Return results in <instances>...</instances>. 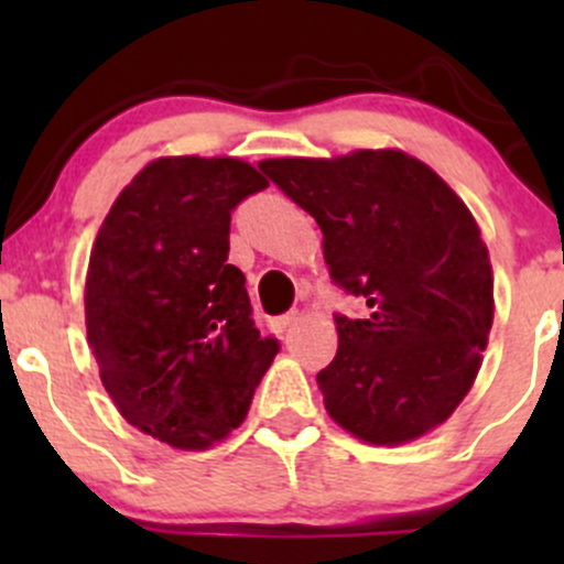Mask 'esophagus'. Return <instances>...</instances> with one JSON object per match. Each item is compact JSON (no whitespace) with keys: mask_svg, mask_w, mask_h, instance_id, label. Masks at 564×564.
Segmentation results:
<instances>
[{"mask_svg":"<svg viewBox=\"0 0 564 564\" xmlns=\"http://www.w3.org/2000/svg\"><path fill=\"white\" fill-rule=\"evenodd\" d=\"M297 318H300L297 311H292V314H286V316H278V318H272V322H270V327L275 329V333H286V329L292 327V324H297Z\"/></svg>","mask_w":564,"mask_h":564,"instance_id":"obj_1","label":"esophagus"}]
</instances>
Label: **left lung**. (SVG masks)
<instances>
[{"label": "left lung", "mask_w": 564, "mask_h": 564, "mask_svg": "<svg viewBox=\"0 0 564 564\" xmlns=\"http://www.w3.org/2000/svg\"><path fill=\"white\" fill-rule=\"evenodd\" d=\"M259 169L322 229L329 278L366 300L335 318L316 382L329 417L368 445L445 423L475 384L494 322V272L475 215L401 150L267 158Z\"/></svg>", "instance_id": "1"}]
</instances>
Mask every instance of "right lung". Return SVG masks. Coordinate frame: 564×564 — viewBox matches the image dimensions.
I'll use <instances>...</instances> for the list:
<instances>
[{"mask_svg": "<svg viewBox=\"0 0 564 564\" xmlns=\"http://www.w3.org/2000/svg\"><path fill=\"white\" fill-rule=\"evenodd\" d=\"M267 185L240 158H155L93 242L84 316L100 382L133 429L176 451L240 429L278 355L229 264L231 209Z\"/></svg>", "mask_w": 564, "mask_h": 564, "instance_id": "obj_1", "label": "right lung"}]
</instances>
